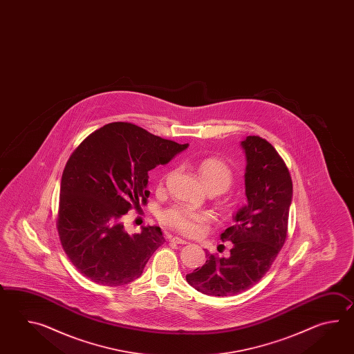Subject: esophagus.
<instances>
[{
	"label": "esophagus",
	"mask_w": 354,
	"mask_h": 354,
	"mask_svg": "<svg viewBox=\"0 0 354 354\" xmlns=\"http://www.w3.org/2000/svg\"><path fill=\"white\" fill-rule=\"evenodd\" d=\"M169 241H174V243H177V244H187V241L182 239L180 236H171V238H169Z\"/></svg>",
	"instance_id": "1"
}]
</instances>
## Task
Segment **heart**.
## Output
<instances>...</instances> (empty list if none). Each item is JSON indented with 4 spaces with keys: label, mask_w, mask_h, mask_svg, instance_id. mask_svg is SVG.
Masks as SVG:
<instances>
[{
    "label": "heart",
    "mask_w": 354,
    "mask_h": 354,
    "mask_svg": "<svg viewBox=\"0 0 354 354\" xmlns=\"http://www.w3.org/2000/svg\"><path fill=\"white\" fill-rule=\"evenodd\" d=\"M197 171L206 189L212 188L218 192H224L233 183V172L221 159H203L197 166ZM205 218V214L186 206H174L163 214L166 224L188 235L200 233Z\"/></svg>",
    "instance_id": "1"
}]
</instances>
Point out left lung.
Returning <instances> with one entry per match:
<instances>
[{
    "mask_svg": "<svg viewBox=\"0 0 354 354\" xmlns=\"http://www.w3.org/2000/svg\"><path fill=\"white\" fill-rule=\"evenodd\" d=\"M245 154L247 203L234 214L235 225L220 238L230 241V256L218 258L206 253L203 267L186 276L201 294L233 296L254 286L271 268L287 236L292 180L277 151L261 136L241 142Z\"/></svg>",
    "mask_w": 354,
    "mask_h": 354,
    "instance_id": "left-lung-1",
    "label": "left lung"
}]
</instances>
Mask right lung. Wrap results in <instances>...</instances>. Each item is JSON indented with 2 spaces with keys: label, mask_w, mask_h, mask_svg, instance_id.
<instances>
[{
  "label": "right lung",
  "mask_w": 354,
  "mask_h": 354,
  "mask_svg": "<svg viewBox=\"0 0 354 354\" xmlns=\"http://www.w3.org/2000/svg\"><path fill=\"white\" fill-rule=\"evenodd\" d=\"M188 148L129 122H111L87 136L68 159L60 182L57 227L69 261L102 286L139 279L165 243L159 226L130 235L121 221L147 203L148 172Z\"/></svg>",
  "instance_id": "obj_1"
}]
</instances>
